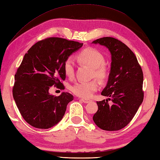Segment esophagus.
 Returning a JSON list of instances; mask_svg holds the SVG:
<instances>
[{
    "label": "esophagus",
    "instance_id": "obj_1",
    "mask_svg": "<svg viewBox=\"0 0 160 160\" xmlns=\"http://www.w3.org/2000/svg\"><path fill=\"white\" fill-rule=\"evenodd\" d=\"M80 100L82 102H85V103H88V102H90L92 101V100H90V99H86V98H81Z\"/></svg>",
    "mask_w": 160,
    "mask_h": 160
}]
</instances>
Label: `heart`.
Returning <instances> with one entry per match:
<instances>
[{
  "instance_id": "obj_1",
  "label": "heart",
  "mask_w": 160,
  "mask_h": 160,
  "mask_svg": "<svg viewBox=\"0 0 160 160\" xmlns=\"http://www.w3.org/2000/svg\"><path fill=\"white\" fill-rule=\"evenodd\" d=\"M79 61L81 63L90 66L93 68V76L102 83L105 82L109 77V70L104 64L105 59L101 52L97 49L89 48L84 49L77 57ZM66 75L72 78L74 75L75 71V63L72 58H69L66 60L63 66ZM98 88V85L96 81L89 82L79 81L72 85L71 91L78 97L83 98H90L94 92Z\"/></svg>"
}]
</instances>
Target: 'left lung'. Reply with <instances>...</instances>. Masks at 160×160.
I'll list each match as a JSON object with an SVG mask.
<instances>
[{"instance_id":"1","label":"left lung","mask_w":160,"mask_h":160,"mask_svg":"<svg viewBox=\"0 0 160 160\" xmlns=\"http://www.w3.org/2000/svg\"><path fill=\"white\" fill-rule=\"evenodd\" d=\"M107 47L111 52V70L101 95L108 99L97 101L93 120L99 128L117 131L131 122L144 98L143 72L136 55L121 41L111 37L92 42ZM112 101L109 105L108 100Z\"/></svg>"}]
</instances>
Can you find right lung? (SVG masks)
Masks as SVG:
<instances>
[{
	"label": "right lung",
	"instance_id": "add662e5",
	"mask_svg": "<svg viewBox=\"0 0 160 160\" xmlns=\"http://www.w3.org/2000/svg\"><path fill=\"white\" fill-rule=\"evenodd\" d=\"M83 43L61 38H48L29 48L15 74L13 97L20 113L30 125L48 129L64 116L73 96L62 92L55 97L49 93L52 86L64 89L63 66Z\"/></svg>",
	"mask_w": 160,
	"mask_h": 160
}]
</instances>
